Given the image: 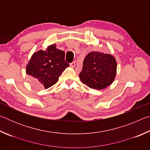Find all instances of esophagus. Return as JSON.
<instances>
[{"label": "esophagus", "mask_w": 150, "mask_h": 150, "mask_svg": "<svg viewBox=\"0 0 150 150\" xmlns=\"http://www.w3.org/2000/svg\"><path fill=\"white\" fill-rule=\"evenodd\" d=\"M75 66V62H73L70 63V67H71L74 68Z\"/></svg>", "instance_id": "34e87169"}]
</instances>
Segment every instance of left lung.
Segmentation results:
<instances>
[{
	"mask_svg": "<svg viewBox=\"0 0 150 150\" xmlns=\"http://www.w3.org/2000/svg\"><path fill=\"white\" fill-rule=\"evenodd\" d=\"M117 63L110 54L93 51L83 60L81 81L88 87L101 90L110 86L116 75Z\"/></svg>",
	"mask_w": 150,
	"mask_h": 150,
	"instance_id": "obj_1",
	"label": "left lung"
}]
</instances>
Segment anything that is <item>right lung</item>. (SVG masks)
<instances>
[{"mask_svg":"<svg viewBox=\"0 0 150 150\" xmlns=\"http://www.w3.org/2000/svg\"><path fill=\"white\" fill-rule=\"evenodd\" d=\"M69 63L65 62V52L56 44L48 45L32 54L26 67L29 82L34 87L48 88L57 82L59 77Z\"/></svg>","mask_w":150,"mask_h":150,"instance_id":"1","label":"right lung"}]
</instances>
